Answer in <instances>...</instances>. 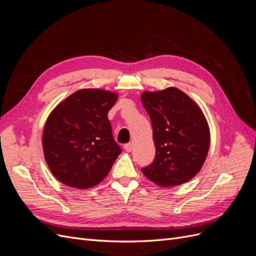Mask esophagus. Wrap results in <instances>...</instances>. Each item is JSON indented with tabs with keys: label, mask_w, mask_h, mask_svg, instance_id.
I'll return each mask as SVG.
<instances>
[{
	"label": "esophagus",
	"mask_w": 256,
	"mask_h": 256,
	"mask_svg": "<svg viewBox=\"0 0 256 256\" xmlns=\"http://www.w3.org/2000/svg\"><path fill=\"white\" fill-rule=\"evenodd\" d=\"M132 143H127V144H125L124 145V148H125V150L126 152H130L131 150H132Z\"/></svg>",
	"instance_id": "obj_1"
}]
</instances>
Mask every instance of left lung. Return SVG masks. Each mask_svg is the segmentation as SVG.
Segmentation results:
<instances>
[{
  "label": "left lung",
  "instance_id": "1",
  "mask_svg": "<svg viewBox=\"0 0 256 256\" xmlns=\"http://www.w3.org/2000/svg\"><path fill=\"white\" fill-rule=\"evenodd\" d=\"M156 156L143 174L160 187H173L194 177L207 157L210 132L200 106L176 88L144 92Z\"/></svg>",
  "mask_w": 256,
  "mask_h": 256
}]
</instances>
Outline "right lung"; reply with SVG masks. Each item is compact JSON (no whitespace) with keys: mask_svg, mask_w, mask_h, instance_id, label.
Listing matches in <instances>:
<instances>
[{"mask_svg":"<svg viewBox=\"0 0 256 256\" xmlns=\"http://www.w3.org/2000/svg\"><path fill=\"white\" fill-rule=\"evenodd\" d=\"M118 94L84 88L56 106L46 122V162L60 182L76 189L98 184L122 152L112 136L108 112Z\"/></svg>","mask_w":256,"mask_h":256,"instance_id":"1","label":"right lung"}]
</instances>
